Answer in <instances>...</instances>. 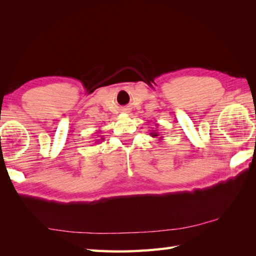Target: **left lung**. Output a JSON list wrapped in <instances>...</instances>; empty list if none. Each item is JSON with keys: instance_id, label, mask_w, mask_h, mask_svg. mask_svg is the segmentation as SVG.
Listing matches in <instances>:
<instances>
[{"instance_id": "8db88e82", "label": "left lung", "mask_w": 256, "mask_h": 256, "mask_svg": "<svg viewBox=\"0 0 256 256\" xmlns=\"http://www.w3.org/2000/svg\"><path fill=\"white\" fill-rule=\"evenodd\" d=\"M157 125V124H156ZM150 135L152 138H158L160 140H162V136H160V134L156 131V130H152V132L150 133Z\"/></svg>"}]
</instances>
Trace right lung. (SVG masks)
I'll return each mask as SVG.
<instances>
[{"label": "right lung", "mask_w": 256, "mask_h": 256, "mask_svg": "<svg viewBox=\"0 0 256 256\" xmlns=\"http://www.w3.org/2000/svg\"><path fill=\"white\" fill-rule=\"evenodd\" d=\"M102 140H104V138H100ZM96 142H101V141L100 140H96Z\"/></svg>", "instance_id": "1"}]
</instances>
